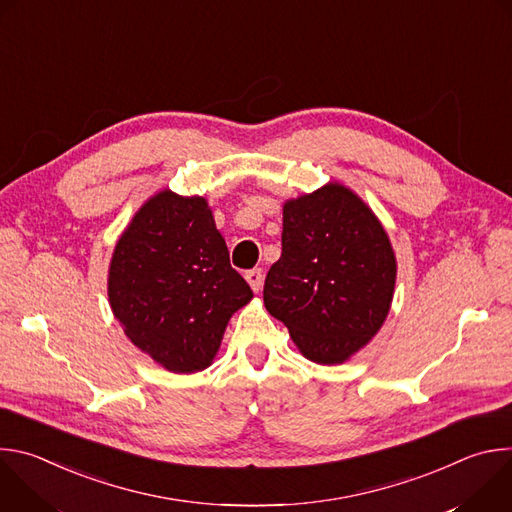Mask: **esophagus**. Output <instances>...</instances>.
<instances>
[{
  "mask_svg": "<svg viewBox=\"0 0 512 512\" xmlns=\"http://www.w3.org/2000/svg\"><path fill=\"white\" fill-rule=\"evenodd\" d=\"M245 279L249 281V285H251L253 291H259V289L263 287V269H261V267L249 269V271L245 273Z\"/></svg>",
  "mask_w": 512,
  "mask_h": 512,
  "instance_id": "obj_1",
  "label": "esophagus"
}]
</instances>
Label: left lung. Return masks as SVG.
I'll return each instance as SVG.
<instances>
[{
    "instance_id": "left-lung-1",
    "label": "left lung",
    "mask_w": 512,
    "mask_h": 512,
    "mask_svg": "<svg viewBox=\"0 0 512 512\" xmlns=\"http://www.w3.org/2000/svg\"><path fill=\"white\" fill-rule=\"evenodd\" d=\"M395 277L375 212L330 182L283 204L281 257L265 277L263 302L308 360L340 364L381 330Z\"/></svg>"
}]
</instances>
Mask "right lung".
Returning <instances> with one entry per match:
<instances>
[{
    "label": "right lung",
    "mask_w": 512,
    "mask_h": 512,
    "mask_svg": "<svg viewBox=\"0 0 512 512\" xmlns=\"http://www.w3.org/2000/svg\"><path fill=\"white\" fill-rule=\"evenodd\" d=\"M127 338L170 373L210 367L231 316L253 298L202 196L162 190L119 237L107 279Z\"/></svg>",
    "instance_id": "right-lung-1"
}]
</instances>
